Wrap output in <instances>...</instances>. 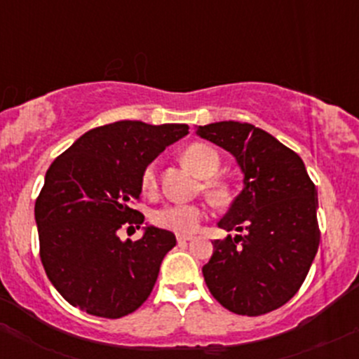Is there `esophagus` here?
<instances>
[{
	"mask_svg": "<svg viewBox=\"0 0 359 359\" xmlns=\"http://www.w3.org/2000/svg\"><path fill=\"white\" fill-rule=\"evenodd\" d=\"M193 240V236H186V234H180V236H177V241L179 243H187V241Z\"/></svg>",
	"mask_w": 359,
	"mask_h": 359,
	"instance_id": "1",
	"label": "esophagus"
}]
</instances>
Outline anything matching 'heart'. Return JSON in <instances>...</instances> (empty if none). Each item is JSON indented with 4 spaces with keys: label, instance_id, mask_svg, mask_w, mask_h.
<instances>
[{
    "label": "heart",
    "instance_id": "heart-1",
    "mask_svg": "<svg viewBox=\"0 0 359 359\" xmlns=\"http://www.w3.org/2000/svg\"><path fill=\"white\" fill-rule=\"evenodd\" d=\"M182 163L193 170L198 177L206 179L203 182V193L213 205H226L229 201V186L219 179H210L219 172L220 158L215 149L206 144H193L182 153ZM142 189L146 193L156 191V170L147 166L142 173ZM205 219V210L198 205H166L153 213V222L158 227L177 234H193L200 229Z\"/></svg>",
    "mask_w": 359,
    "mask_h": 359
}]
</instances>
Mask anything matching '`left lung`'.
Here are the masks:
<instances>
[{
    "instance_id": "1",
    "label": "left lung",
    "mask_w": 359,
    "mask_h": 359,
    "mask_svg": "<svg viewBox=\"0 0 359 359\" xmlns=\"http://www.w3.org/2000/svg\"><path fill=\"white\" fill-rule=\"evenodd\" d=\"M196 133L229 151L243 172V191L219 227L247 233L213 241L206 287L231 313H271L299 292L316 257V187L299 154L250 123H210Z\"/></svg>"
}]
</instances>
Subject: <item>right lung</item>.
<instances>
[{
	"instance_id": "add662e5",
	"label": "right lung",
	"mask_w": 359,
	"mask_h": 359,
	"mask_svg": "<svg viewBox=\"0 0 359 359\" xmlns=\"http://www.w3.org/2000/svg\"><path fill=\"white\" fill-rule=\"evenodd\" d=\"M187 133L180 123L125 119L86 132L50 165L34 205L39 257L71 306L116 320L151 295L175 234L147 226L140 240L121 241L118 231L139 229L144 215L132 203L144 170Z\"/></svg>"
}]
</instances>
